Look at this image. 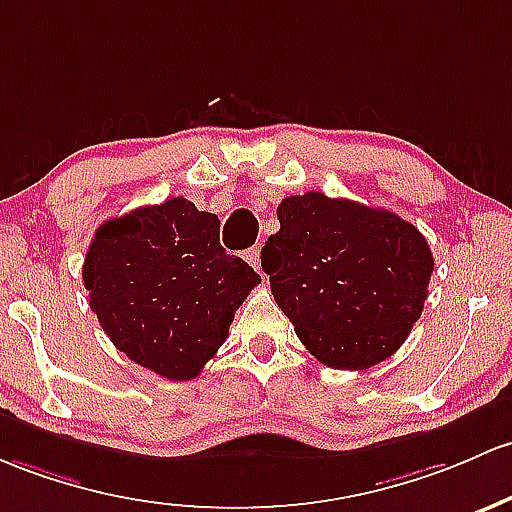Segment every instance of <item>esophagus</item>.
Segmentation results:
<instances>
[{
	"label": "esophagus",
	"instance_id": "34e87169",
	"mask_svg": "<svg viewBox=\"0 0 512 512\" xmlns=\"http://www.w3.org/2000/svg\"><path fill=\"white\" fill-rule=\"evenodd\" d=\"M245 262L250 267H255V269H260V247H250V250H245Z\"/></svg>",
	"mask_w": 512,
	"mask_h": 512
}]
</instances>
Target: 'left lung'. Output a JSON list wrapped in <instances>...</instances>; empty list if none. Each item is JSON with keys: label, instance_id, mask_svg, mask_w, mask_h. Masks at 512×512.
Returning a JSON list of instances; mask_svg holds the SVG:
<instances>
[{"label": "left lung", "instance_id": "left-lung-1", "mask_svg": "<svg viewBox=\"0 0 512 512\" xmlns=\"http://www.w3.org/2000/svg\"><path fill=\"white\" fill-rule=\"evenodd\" d=\"M262 247L272 294L313 357L333 369L384 362L408 338L435 269L428 240L386 209L286 196Z\"/></svg>", "mask_w": 512, "mask_h": 512}]
</instances>
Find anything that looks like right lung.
Returning a JSON list of instances; mask_svg holds the SVG:
<instances>
[{
    "instance_id": "right-lung-1",
    "label": "right lung",
    "mask_w": 512,
    "mask_h": 512,
    "mask_svg": "<svg viewBox=\"0 0 512 512\" xmlns=\"http://www.w3.org/2000/svg\"><path fill=\"white\" fill-rule=\"evenodd\" d=\"M221 221L182 196L101 223L84 257L89 308L128 359L196 379L260 274L218 243Z\"/></svg>"
}]
</instances>
